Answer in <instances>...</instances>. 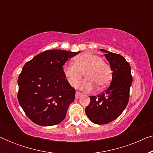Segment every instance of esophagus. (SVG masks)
<instances>
[{"label":"esophagus","mask_w":153,"mask_h":153,"mask_svg":"<svg viewBox=\"0 0 153 153\" xmlns=\"http://www.w3.org/2000/svg\"><path fill=\"white\" fill-rule=\"evenodd\" d=\"M82 95H83V93H80V92L76 91V95H75V97H76V99H79V98H80Z\"/></svg>","instance_id":"34e87169"}]
</instances>
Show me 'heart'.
I'll list each match as a JSON object with an SVG mask.
<instances>
[{
    "label": "heart",
    "mask_w": 153,
    "mask_h": 153,
    "mask_svg": "<svg viewBox=\"0 0 153 153\" xmlns=\"http://www.w3.org/2000/svg\"><path fill=\"white\" fill-rule=\"evenodd\" d=\"M63 73L68 83L74 88L78 85L84 74L86 79L83 81L80 87L85 91L94 89L93 82L101 88L106 87L112 77L109 65L103 61L100 56L91 52L76 56L74 58V64L64 65Z\"/></svg>",
    "instance_id": "heart-1"
}]
</instances>
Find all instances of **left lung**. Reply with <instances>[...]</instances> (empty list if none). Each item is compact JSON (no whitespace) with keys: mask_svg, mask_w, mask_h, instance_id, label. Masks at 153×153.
I'll list each match as a JSON object with an SVG mask.
<instances>
[{"mask_svg":"<svg viewBox=\"0 0 153 153\" xmlns=\"http://www.w3.org/2000/svg\"><path fill=\"white\" fill-rule=\"evenodd\" d=\"M105 57L112 70L111 83L105 91L97 96H90L91 102L85 108V114L92 122L107 124L116 119L127 105L129 89L132 82L129 62L120 54L104 49Z\"/></svg>","mask_w":153,"mask_h":153,"instance_id":"1","label":"left lung"}]
</instances>
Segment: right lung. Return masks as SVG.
<instances>
[{
  "mask_svg": "<svg viewBox=\"0 0 153 153\" xmlns=\"http://www.w3.org/2000/svg\"><path fill=\"white\" fill-rule=\"evenodd\" d=\"M60 49L37 54L23 67L18 78V101L35 124L52 126L64 120L75 89L68 83L63 65L80 53Z\"/></svg>",
  "mask_w": 153,
  "mask_h": 153,
  "instance_id": "add662e5",
  "label": "right lung"
}]
</instances>
